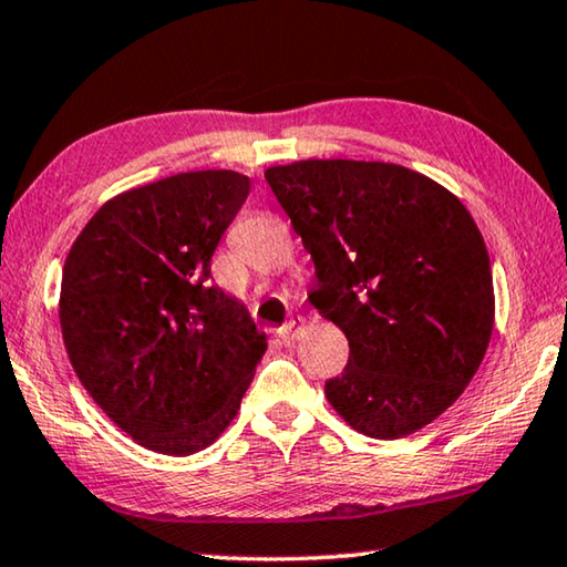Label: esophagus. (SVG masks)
I'll list each match as a JSON object with an SVG mask.
<instances>
[{"mask_svg":"<svg viewBox=\"0 0 567 567\" xmlns=\"http://www.w3.org/2000/svg\"><path fill=\"white\" fill-rule=\"evenodd\" d=\"M302 330H305V320L297 318V320L287 322L285 328H280V332H277V334H280L282 342H295L302 334Z\"/></svg>","mask_w":567,"mask_h":567,"instance_id":"34e87169","label":"esophagus"}]
</instances>
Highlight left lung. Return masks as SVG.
Segmentation results:
<instances>
[{
    "instance_id": "left-lung-1",
    "label": "left lung",
    "mask_w": 567,
    "mask_h": 567,
    "mask_svg": "<svg viewBox=\"0 0 567 567\" xmlns=\"http://www.w3.org/2000/svg\"><path fill=\"white\" fill-rule=\"evenodd\" d=\"M265 179L315 262L310 302L350 342L328 402L368 437L417 433L463 395L491 344L493 272L475 219L392 162L300 159Z\"/></svg>"
}]
</instances>
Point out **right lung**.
Here are the masks:
<instances>
[{
  "mask_svg": "<svg viewBox=\"0 0 567 567\" xmlns=\"http://www.w3.org/2000/svg\"><path fill=\"white\" fill-rule=\"evenodd\" d=\"M247 192L233 169L150 182L104 203L66 255L60 324L76 378L155 453L213 445L267 350L245 305L209 282Z\"/></svg>",
  "mask_w": 567,
  "mask_h": 567,
  "instance_id": "right-lung-1",
  "label": "right lung"
}]
</instances>
